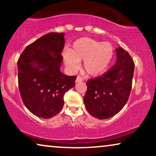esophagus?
I'll return each instance as SVG.
<instances>
[{
	"instance_id": "1",
	"label": "esophagus",
	"mask_w": 156,
	"mask_h": 156,
	"mask_svg": "<svg viewBox=\"0 0 156 156\" xmlns=\"http://www.w3.org/2000/svg\"><path fill=\"white\" fill-rule=\"evenodd\" d=\"M82 81H83V79H82V77H81V76H78L77 77H76V79L75 82H82Z\"/></svg>"
}]
</instances>
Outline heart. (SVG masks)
<instances>
[{"instance_id":"obj_1","label":"heart","mask_w":156,"mask_h":156,"mask_svg":"<svg viewBox=\"0 0 156 156\" xmlns=\"http://www.w3.org/2000/svg\"><path fill=\"white\" fill-rule=\"evenodd\" d=\"M114 55L109 42H102L92 38L82 37L74 42L71 50L63 52L64 61L68 69L75 72L83 60L84 69L90 75L97 76L105 71Z\"/></svg>"}]
</instances>
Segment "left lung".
<instances>
[{"label": "left lung", "mask_w": 156, "mask_h": 156, "mask_svg": "<svg viewBox=\"0 0 156 156\" xmlns=\"http://www.w3.org/2000/svg\"><path fill=\"white\" fill-rule=\"evenodd\" d=\"M116 51L115 65L101 76L87 82L85 106L89 114L99 119H106L118 114L131 93L135 65L129 52L121 48Z\"/></svg>", "instance_id": "obj_1"}]
</instances>
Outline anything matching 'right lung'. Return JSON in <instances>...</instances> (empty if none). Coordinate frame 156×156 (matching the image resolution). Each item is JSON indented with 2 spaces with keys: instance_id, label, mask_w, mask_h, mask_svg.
Here are the masks:
<instances>
[{
  "instance_id": "obj_1",
  "label": "right lung",
  "mask_w": 156,
  "mask_h": 156,
  "mask_svg": "<svg viewBox=\"0 0 156 156\" xmlns=\"http://www.w3.org/2000/svg\"><path fill=\"white\" fill-rule=\"evenodd\" d=\"M65 33L46 34L27 46L18 61V87L26 108L49 119L64 106V95L74 86L76 76L62 73Z\"/></svg>"
}]
</instances>
